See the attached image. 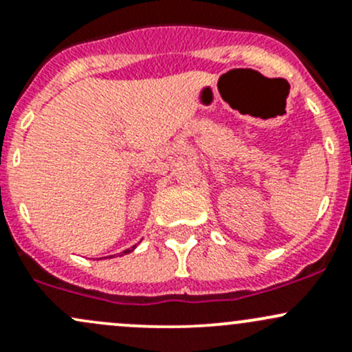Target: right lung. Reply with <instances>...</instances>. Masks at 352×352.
I'll list each match as a JSON object with an SVG mask.
<instances>
[{"label": "right lung", "mask_w": 352, "mask_h": 352, "mask_svg": "<svg viewBox=\"0 0 352 352\" xmlns=\"http://www.w3.org/2000/svg\"><path fill=\"white\" fill-rule=\"evenodd\" d=\"M134 248H135V245H134V247H131V248H127V250H124L122 253H120V255L119 256H122V255H126V253H131L132 250H134ZM111 256H116V255H111Z\"/></svg>", "instance_id": "1"}]
</instances>
